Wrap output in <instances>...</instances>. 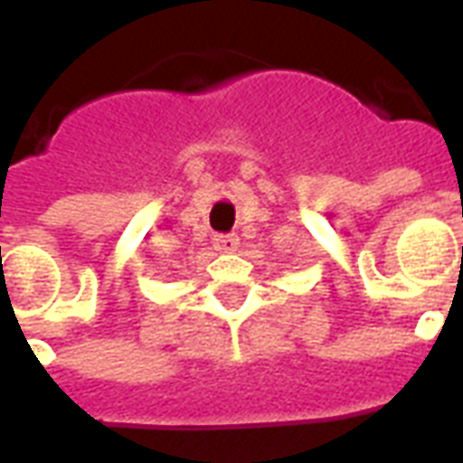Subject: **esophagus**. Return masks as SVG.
Instances as JSON below:
<instances>
[{"label": "esophagus", "mask_w": 463, "mask_h": 463, "mask_svg": "<svg viewBox=\"0 0 463 463\" xmlns=\"http://www.w3.org/2000/svg\"><path fill=\"white\" fill-rule=\"evenodd\" d=\"M213 245H215L221 252H232V250H238L241 241H238V235H235V232H218V235L213 238Z\"/></svg>", "instance_id": "esophagus-1"}]
</instances>
